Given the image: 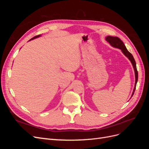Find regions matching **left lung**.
I'll list each match as a JSON object with an SVG mask.
<instances>
[{
	"mask_svg": "<svg viewBox=\"0 0 149 149\" xmlns=\"http://www.w3.org/2000/svg\"><path fill=\"white\" fill-rule=\"evenodd\" d=\"M106 40L107 42H109V43L112 47L121 49V51L123 53L124 55L126 57L128 58V59L130 61V62H131L132 66L134 68V72H135V78H136V81H135L134 88V90H133V92H132V96H131V97H132V96L134 94L135 90H136V84H137V81H138V72L137 70L136 61H135L132 54L127 50V48H126V47L125 46V45L124 44L123 41H122V40L119 38L117 37H112V36H107V37H106Z\"/></svg>",
	"mask_w": 149,
	"mask_h": 149,
	"instance_id": "obj_1",
	"label": "left lung"
}]
</instances>
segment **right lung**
Masks as SVG:
<instances>
[{
	"instance_id": "add662e5",
	"label": "right lung",
	"mask_w": 149,
	"mask_h": 149,
	"mask_svg": "<svg viewBox=\"0 0 149 149\" xmlns=\"http://www.w3.org/2000/svg\"><path fill=\"white\" fill-rule=\"evenodd\" d=\"M41 37V35H37V36H35V37H34L33 38H31L30 40H33V39H35V38H38V37ZM29 40V41H30Z\"/></svg>"
}]
</instances>
